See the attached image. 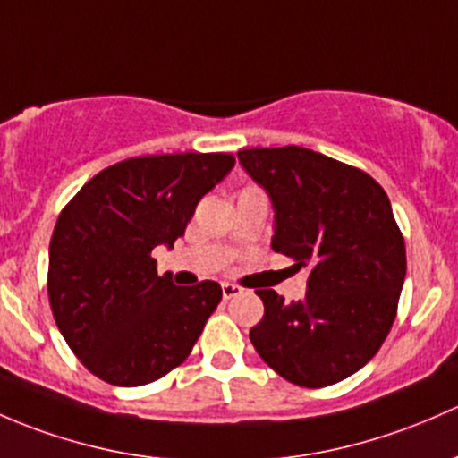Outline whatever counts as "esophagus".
<instances>
[{
	"label": "esophagus",
	"instance_id": "1",
	"mask_svg": "<svg viewBox=\"0 0 458 458\" xmlns=\"http://www.w3.org/2000/svg\"><path fill=\"white\" fill-rule=\"evenodd\" d=\"M240 286L238 284H231V282H223V298L225 300H231V298H235V295L240 293Z\"/></svg>",
	"mask_w": 458,
	"mask_h": 458
}]
</instances>
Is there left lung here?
<instances>
[{"mask_svg": "<svg viewBox=\"0 0 458 458\" xmlns=\"http://www.w3.org/2000/svg\"><path fill=\"white\" fill-rule=\"evenodd\" d=\"M271 198L273 251L306 268V298L258 289L264 318L249 337L280 377L324 388L364 369L388 337L405 280V244L379 182L313 149H240Z\"/></svg>", "mask_w": 458, "mask_h": 458, "instance_id": "obj_1", "label": "left lung"}]
</instances>
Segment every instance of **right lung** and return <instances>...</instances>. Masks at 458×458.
Listing matches in <instances>:
<instances>
[{
  "mask_svg": "<svg viewBox=\"0 0 458 458\" xmlns=\"http://www.w3.org/2000/svg\"><path fill=\"white\" fill-rule=\"evenodd\" d=\"M231 154H158L98 172L64 207L50 240L48 298L61 335L112 386H145L190 357L223 298L218 282L176 286L154 247L172 249Z\"/></svg>",
  "mask_w": 458,
  "mask_h": 458,
  "instance_id": "right-lung-1",
  "label": "right lung"
}]
</instances>
